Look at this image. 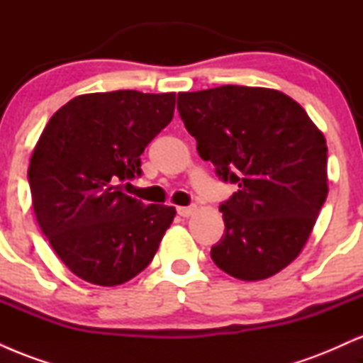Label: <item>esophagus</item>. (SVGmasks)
<instances>
[{
	"label": "esophagus",
	"mask_w": 363,
	"mask_h": 363,
	"mask_svg": "<svg viewBox=\"0 0 363 363\" xmlns=\"http://www.w3.org/2000/svg\"><path fill=\"white\" fill-rule=\"evenodd\" d=\"M194 210H196L194 205H191V206H179L177 208V215H181V216H184V218H187V216H191V215L194 213Z\"/></svg>",
	"instance_id": "1"
}]
</instances>
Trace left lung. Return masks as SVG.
Masks as SVG:
<instances>
[{
	"label": "left lung",
	"instance_id": "1",
	"mask_svg": "<svg viewBox=\"0 0 363 363\" xmlns=\"http://www.w3.org/2000/svg\"><path fill=\"white\" fill-rule=\"evenodd\" d=\"M177 111L220 181L239 189L220 205L225 232L211 259L230 277L264 280L309 239L328 196L323 133L289 95L223 85L177 95Z\"/></svg>",
	"mask_w": 363,
	"mask_h": 363
}]
</instances>
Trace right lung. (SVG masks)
<instances>
[{"label": "right lung", "instance_id": "1", "mask_svg": "<svg viewBox=\"0 0 363 363\" xmlns=\"http://www.w3.org/2000/svg\"><path fill=\"white\" fill-rule=\"evenodd\" d=\"M176 94L136 90L74 97L49 119L28 167L40 230L82 280L101 286L143 272L176 216L123 187L147 145L172 121Z\"/></svg>", "mask_w": 363, "mask_h": 363}]
</instances>
